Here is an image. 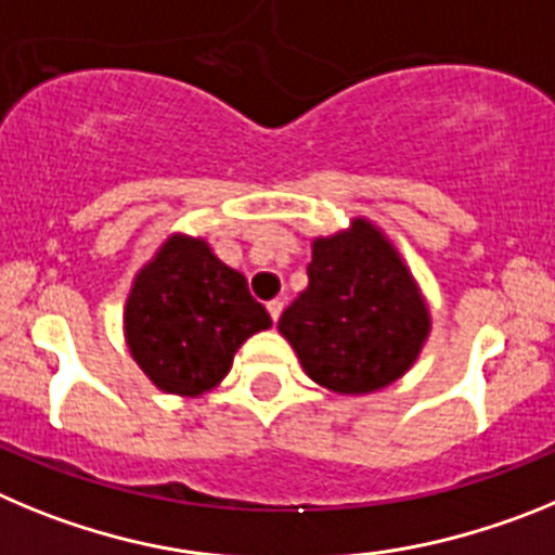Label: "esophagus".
<instances>
[{
    "instance_id": "34e87169",
    "label": "esophagus",
    "mask_w": 555,
    "mask_h": 555,
    "mask_svg": "<svg viewBox=\"0 0 555 555\" xmlns=\"http://www.w3.org/2000/svg\"><path fill=\"white\" fill-rule=\"evenodd\" d=\"M282 309H284V301H279V298H273V301H268V314H271V321L276 323L279 318H282Z\"/></svg>"
}]
</instances>
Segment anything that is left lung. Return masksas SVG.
<instances>
[{
  "label": "left lung",
  "instance_id": "1",
  "mask_svg": "<svg viewBox=\"0 0 555 555\" xmlns=\"http://www.w3.org/2000/svg\"><path fill=\"white\" fill-rule=\"evenodd\" d=\"M309 284L279 332L314 384L339 396L389 387L421 357L431 314L387 234L367 218L314 237Z\"/></svg>",
  "mask_w": 555,
  "mask_h": 555
}]
</instances>
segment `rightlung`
Segmentation results:
<instances>
[{
  "label": "right lung",
  "instance_id": "1",
  "mask_svg": "<svg viewBox=\"0 0 555 555\" xmlns=\"http://www.w3.org/2000/svg\"><path fill=\"white\" fill-rule=\"evenodd\" d=\"M271 328L243 273L207 241L171 234L134 276L124 307L129 353L154 387L196 398L223 382L237 348Z\"/></svg>",
  "mask_w": 555,
  "mask_h": 555
}]
</instances>
